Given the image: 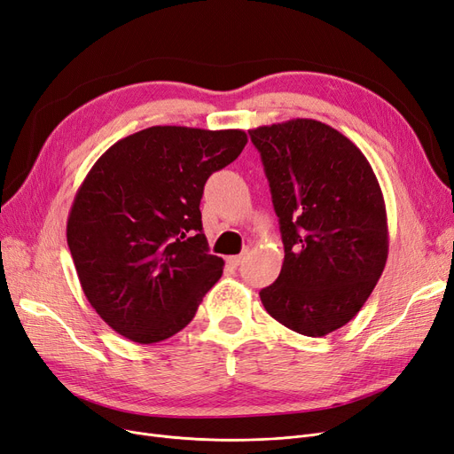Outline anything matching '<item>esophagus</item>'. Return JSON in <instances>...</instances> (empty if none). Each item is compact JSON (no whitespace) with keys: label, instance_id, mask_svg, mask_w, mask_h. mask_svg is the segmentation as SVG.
Masks as SVG:
<instances>
[{"label":"esophagus","instance_id":"34e87169","mask_svg":"<svg viewBox=\"0 0 454 454\" xmlns=\"http://www.w3.org/2000/svg\"><path fill=\"white\" fill-rule=\"evenodd\" d=\"M245 260H247V254H239V256H230L226 262H228V265H231V267H239Z\"/></svg>","mask_w":454,"mask_h":454}]
</instances>
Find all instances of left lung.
Returning a JSON list of instances; mask_svg holds the SVG:
<instances>
[{
	"label": "left lung",
	"instance_id": "left-lung-1",
	"mask_svg": "<svg viewBox=\"0 0 454 454\" xmlns=\"http://www.w3.org/2000/svg\"><path fill=\"white\" fill-rule=\"evenodd\" d=\"M248 134L284 243L280 275L260 299L282 325L325 337L363 309L387 262L380 183L361 149L322 121L297 117Z\"/></svg>",
	"mask_w": 454,
	"mask_h": 454
}]
</instances>
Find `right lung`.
Returning a JSON list of instances; mask_svg holds the SVG:
<instances>
[{
  "label": "right lung",
  "instance_id": "right-lung-1",
  "mask_svg": "<svg viewBox=\"0 0 454 454\" xmlns=\"http://www.w3.org/2000/svg\"><path fill=\"white\" fill-rule=\"evenodd\" d=\"M239 129L149 127L115 142L80 184L67 243L91 307L125 339L155 344L194 317L223 275L200 200L247 144Z\"/></svg>",
  "mask_w": 454,
  "mask_h": 454
}]
</instances>
